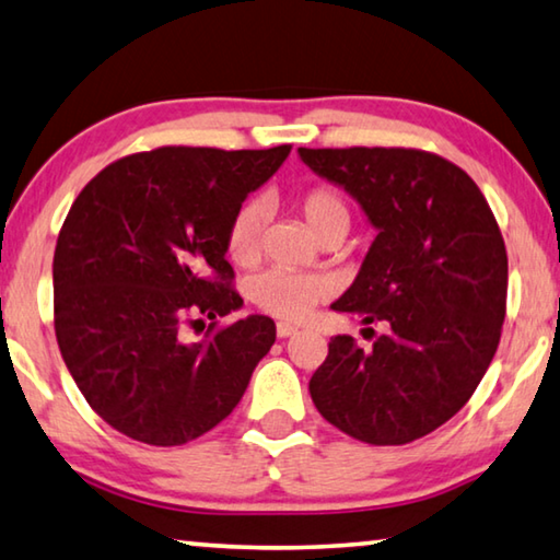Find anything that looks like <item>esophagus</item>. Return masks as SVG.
Segmentation results:
<instances>
[{"mask_svg": "<svg viewBox=\"0 0 560 560\" xmlns=\"http://www.w3.org/2000/svg\"><path fill=\"white\" fill-rule=\"evenodd\" d=\"M296 334H299L296 324H289V320H279V324H277V336L279 338H289V336H296Z\"/></svg>", "mask_w": 560, "mask_h": 560, "instance_id": "esophagus-1", "label": "esophagus"}]
</instances>
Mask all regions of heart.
Instances as JSON below:
<instances>
[{
	"mask_svg": "<svg viewBox=\"0 0 560 560\" xmlns=\"http://www.w3.org/2000/svg\"><path fill=\"white\" fill-rule=\"evenodd\" d=\"M293 210L306 224V230L324 240L326 234H346L350 212L343 197L330 187H311L293 200ZM264 234V210L259 205H244L234 214L226 232V254L240 267H252L259 259ZM330 293V283L318 273L293 271H264L252 281V301L259 308L279 318H303L311 314L316 303Z\"/></svg>",
	"mask_w": 560,
	"mask_h": 560,
	"instance_id": "heart-1",
	"label": "heart"
}]
</instances>
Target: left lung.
Segmentation results:
<instances>
[{
    "mask_svg": "<svg viewBox=\"0 0 560 560\" xmlns=\"http://www.w3.org/2000/svg\"><path fill=\"white\" fill-rule=\"evenodd\" d=\"M299 158L377 232L330 308L385 326L368 350L330 338L308 383L314 405L360 442L420 440L467 405L497 353L509 283L499 224L474 179L440 155L299 148Z\"/></svg>",
    "mask_w": 560,
    "mask_h": 560,
    "instance_id": "1",
    "label": "left lung"
}]
</instances>
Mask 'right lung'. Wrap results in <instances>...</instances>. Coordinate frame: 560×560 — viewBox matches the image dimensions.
Returning <instances> with one entry per match:
<instances>
[{
	"label": "right lung",
	"instance_id": "add662e5",
	"mask_svg": "<svg viewBox=\"0 0 560 560\" xmlns=\"http://www.w3.org/2000/svg\"><path fill=\"white\" fill-rule=\"evenodd\" d=\"M269 150L158 148L81 189L54 252V326L86 402L130 440L175 447L242 400L277 324L252 314L187 340L185 326L244 306L226 232L246 195L289 158Z\"/></svg>",
	"mask_w": 560,
	"mask_h": 560
}]
</instances>
